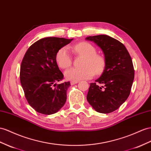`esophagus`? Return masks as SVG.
<instances>
[{
  "instance_id": "34e87169",
  "label": "esophagus",
  "mask_w": 151,
  "mask_h": 151,
  "mask_svg": "<svg viewBox=\"0 0 151 151\" xmlns=\"http://www.w3.org/2000/svg\"><path fill=\"white\" fill-rule=\"evenodd\" d=\"M77 83H78V82H71V86H73V85H75Z\"/></svg>"
}]
</instances>
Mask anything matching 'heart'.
<instances>
[{"instance_id": "1", "label": "heart", "mask_w": 151, "mask_h": 151, "mask_svg": "<svg viewBox=\"0 0 151 151\" xmlns=\"http://www.w3.org/2000/svg\"><path fill=\"white\" fill-rule=\"evenodd\" d=\"M75 53L84 57L81 68H73L64 73L65 78L72 82L92 78L96 73H101L105 67L103 57L96 54L94 46L88 42H82L72 48ZM57 65L62 69H67L72 64V58L68 48H61L56 54Z\"/></svg>"}]
</instances>
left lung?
Masks as SVG:
<instances>
[{"instance_id": "8db88e82", "label": "left lung", "mask_w": 151, "mask_h": 151, "mask_svg": "<svg viewBox=\"0 0 151 151\" xmlns=\"http://www.w3.org/2000/svg\"><path fill=\"white\" fill-rule=\"evenodd\" d=\"M86 40L94 42L102 50L105 63L101 76L90 83L87 99L98 112L111 113L129 96L134 76L132 59L125 46L110 36H88Z\"/></svg>"}]
</instances>
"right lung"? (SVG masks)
<instances>
[{
	"label": "right lung",
	"mask_w": 151,
	"mask_h": 151,
	"mask_svg": "<svg viewBox=\"0 0 151 151\" xmlns=\"http://www.w3.org/2000/svg\"><path fill=\"white\" fill-rule=\"evenodd\" d=\"M73 39L49 37L30 46L20 66V82L29 105L37 112L52 115L64 106L70 82L57 84L64 78L56 62L57 52ZM56 87H55V86Z\"/></svg>",
	"instance_id": "add662e5"
}]
</instances>
